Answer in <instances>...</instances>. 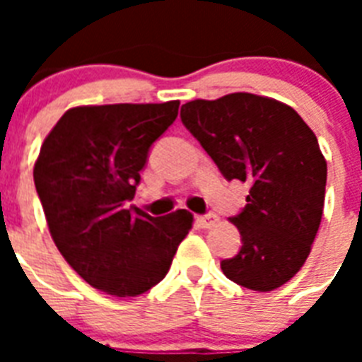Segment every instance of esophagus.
Returning a JSON list of instances; mask_svg holds the SVG:
<instances>
[{
    "label": "esophagus",
    "instance_id": "34e87169",
    "mask_svg": "<svg viewBox=\"0 0 362 362\" xmlns=\"http://www.w3.org/2000/svg\"><path fill=\"white\" fill-rule=\"evenodd\" d=\"M216 221H218V216L216 214H204V216H199L197 218V223L203 227V229H210V227H214Z\"/></svg>",
    "mask_w": 362,
    "mask_h": 362
}]
</instances>
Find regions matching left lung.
I'll return each instance as SVG.
<instances>
[{
    "mask_svg": "<svg viewBox=\"0 0 362 362\" xmlns=\"http://www.w3.org/2000/svg\"><path fill=\"white\" fill-rule=\"evenodd\" d=\"M180 118L227 180L250 184L231 218L242 247L221 261L223 274L253 291L278 289L304 264L323 216L327 161L314 131L291 107L244 92L189 101Z\"/></svg>",
    "mask_w": 362,
    "mask_h": 362,
    "instance_id": "1",
    "label": "left lung"
}]
</instances>
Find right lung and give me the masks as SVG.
Returning a JSON list of instances; mask_svg holds the SVG:
<instances>
[{"mask_svg":"<svg viewBox=\"0 0 362 362\" xmlns=\"http://www.w3.org/2000/svg\"><path fill=\"white\" fill-rule=\"evenodd\" d=\"M180 101L69 109L33 167L37 195L59 253L92 287L136 297L169 272L193 216L152 218L127 209L148 152L178 116Z\"/></svg>","mask_w":362,"mask_h":362,"instance_id":"1","label":"right lung"}]
</instances>
